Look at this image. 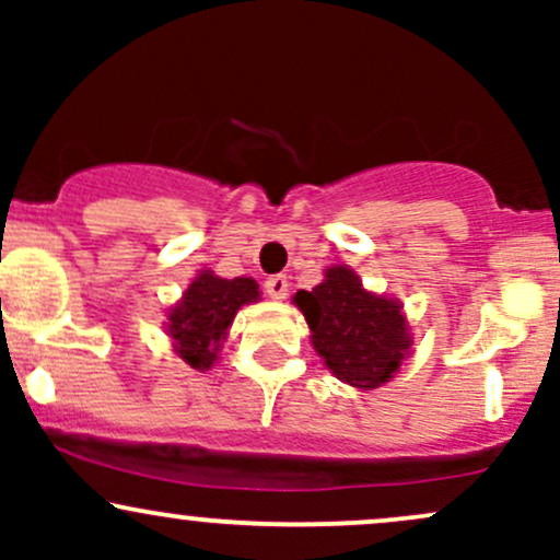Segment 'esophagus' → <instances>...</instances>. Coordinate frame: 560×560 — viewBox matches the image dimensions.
<instances>
[{
    "instance_id": "esophagus-1",
    "label": "esophagus",
    "mask_w": 560,
    "mask_h": 560,
    "mask_svg": "<svg viewBox=\"0 0 560 560\" xmlns=\"http://www.w3.org/2000/svg\"><path fill=\"white\" fill-rule=\"evenodd\" d=\"M266 294L268 298H273V300H284L287 298V292H289V281H287V276H281V273H276V276H271V279H266Z\"/></svg>"
}]
</instances>
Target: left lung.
<instances>
[{
	"label": "left lung",
	"mask_w": 560,
	"mask_h": 560,
	"mask_svg": "<svg viewBox=\"0 0 560 560\" xmlns=\"http://www.w3.org/2000/svg\"><path fill=\"white\" fill-rule=\"evenodd\" d=\"M294 302L311 326L313 347L337 378L358 389L389 382L410 352L413 339L395 300L365 292L350 268L337 266Z\"/></svg>",
	"instance_id": "obj_1"
}]
</instances>
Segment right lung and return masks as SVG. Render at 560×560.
<instances>
[{
	"label": "right lung",
	"instance_id": "obj_1",
	"mask_svg": "<svg viewBox=\"0 0 560 560\" xmlns=\"http://www.w3.org/2000/svg\"><path fill=\"white\" fill-rule=\"evenodd\" d=\"M258 298V284L253 279H218L210 271H202L168 316L173 350L191 369L208 371L236 311Z\"/></svg>",
	"mask_w": 560,
	"mask_h": 560
}]
</instances>
